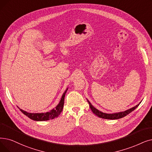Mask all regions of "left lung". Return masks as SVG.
I'll return each instance as SVG.
<instances>
[{
	"label": "left lung",
	"mask_w": 152,
	"mask_h": 152,
	"mask_svg": "<svg viewBox=\"0 0 152 152\" xmlns=\"http://www.w3.org/2000/svg\"><path fill=\"white\" fill-rule=\"evenodd\" d=\"M88 102L89 104V107L91 108V109L92 110V113H93L95 115H96L97 116H98L100 118H105V119H111V120H114V119H118V118H122L125 116H126L127 115L129 114L130 113H132L133 110H134L138 105H139L140 104H137V105H135V107L131 108L129 110H127L124 112H121V113H115V114H105V113H103L102 112L99 111V110H97V109H96L93 105H92L90 102L88 100Z\"/></svg>",
	"instance_id": "obj_1"
}]
</instances>
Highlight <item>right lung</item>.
<instances>
[{"instance_id": "obj_1", "label": "right lung", "mask_w": 152, "mask_h": 152, "mask_svg": "<svg viewBox=\"0 0 152 152\" xmlns=\"http://www.w3.org/2000/svg\"><path fill=\"white\" fill-rule=\"evenodd\" d=\"M68 89L65 91V92L63 93L62 97L61 99V101L58 104L57 106L50 110V112H47L46 113H37V114H32V113H27L26 111H24L22 109H20L22 113L25 114L26 116H27L31 119L37 121H48L50 119H53L55 117H57L60 114L61 111L63 110V105H64V96L66 92Z\"/></svg>"}]
</instances>
